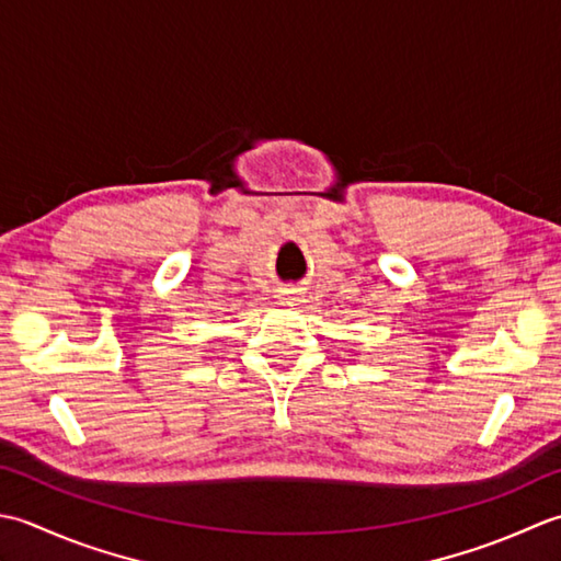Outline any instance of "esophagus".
<instances>
[{
  "label": "esophagus",
  "mask_w": 561,
  "mask_h": 561,
  "mask_svg": "<svg viewBox=\"0 0 561 561\" xmlns=\"http://www.w3.org/2000/svg\"><path fill=\"white\" fill-rule=\"evenodd\" d=\"M297 295H300V288H283L280 295H278V300L283 305H293V302H297Z\"/></svg>",
  "instance_id": "34e87169"
}]
</instances>
